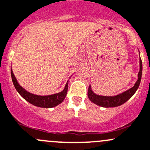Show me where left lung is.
<instances>
[{
    "label": "left lung",
    "mask_w": 150,
    "mask_h": 150,
    "mask_svg": "<svg viewBox=\"0 0 150 150\" xmlns=\"http://www.w3.org/2000/svg\"><path fill=\"white\" fill-rule=\"evenodd\" d=\"M142 74V62L141 58L139 59V72L138 73V80L135 83L134 86L132 88L129 89L128 91H126L125 92L119 94L115 96H98L96 95L91 90V86H90L88 88V98L90 99L91 101L94 103L96 105H100V106L105 107V108H109V107H116L119 105H122L125 102L132 97L137 90L138 89L139 86L140 82H141Z\"/></svg>",
    "instance_id": "1"
}]
</instances>
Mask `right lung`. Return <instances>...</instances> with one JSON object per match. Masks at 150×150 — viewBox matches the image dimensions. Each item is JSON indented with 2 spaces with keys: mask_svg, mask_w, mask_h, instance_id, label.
<instances>
[{
  "mask_svg": "<svg viewBox=\"0 0 150 150\" xmlns=\"http://www.w3.org/2000/svg\"><path fill=\"white\" fill-rule=\"evenodd\" d=\"M11 78L13 83L14 85L16 90L18 91V93L21 95L26 101L33 104L38 107L42 108H52L59 105L64 100L65 96L67 93V88H68V81L67 82L64 90L58 93L53 94L50 96H38L31 93L26 91L24 88H23L18 84L17 82L16 78L14 76L12 69L11 70Z\"/></svg>",
  "mask_w": 150,
  "mask_h": 150,
  "instance_id": "add662e5",
  "label": "right lung"
}]
</instances>
